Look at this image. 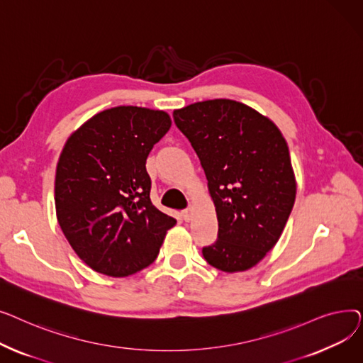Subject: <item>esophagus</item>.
I'll return each mask as SVG.
<instances>
[{
    "label": "esophagus",
    "instance_id": "esophagus-1",
    "mask_svg": "<svg viewBox=\"0 0 363 363\" xmlns=\"http://www.w3.org/2000/svg\"><path fill=\"white\" fill-rule=\"evenodd\" d=\"M181 216H182V219H184L185 222L191 220V208H185V211L181 212Z\"/></svg>",
    "mask_w": 363,
    "mask_h": 363
}]
</instances>
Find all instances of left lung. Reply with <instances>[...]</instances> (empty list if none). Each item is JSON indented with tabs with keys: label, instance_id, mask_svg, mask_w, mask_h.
Segmentation results:
<instances>
[{
	"label": "left lung",
	"instance_id": "1",
	"mask_svg": "<svg viewBox=\"0 0 363 363\" xmlns=\"http://www.w3.org/2000/svg\"><path fill=\"white\" fill-rule=\"evenodd\" d=\"M191 143L216 207L218 240L203 247L208 264L241 272L279 240L296 200L290 151L277 125L242 103L216 99L174 111Z\"/></svg>",
	"mask_w": 363,
	"mask_h": 363
}]
</instances>
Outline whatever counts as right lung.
I'll return each instance as SVG.
<instances>
[{
	"mask_svg": "<svg viewBox=\"0 0 363 363\" xmlns=\"http://www.w3.org/2000/svg\"><path fill=\"white\" fill-rule=\"evenodd\" d=\"M163 110L100 111L66 141L55 170V213L74 253L91 269L128 277L156 260L177 220L150 200L145 160L169 130Z\"/></svg>",
	"mask_w": 363,
	"mask_h": 363,
	"instance_id": "add662e5",
	"label": "right lung"
}]
</instances>
